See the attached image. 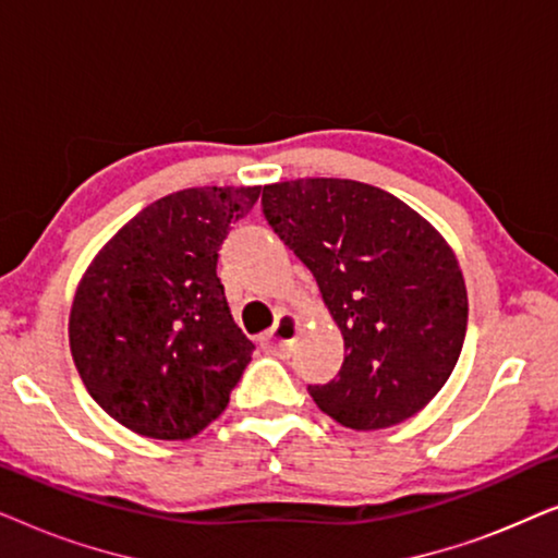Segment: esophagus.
<instances>
[{
	"mask_svg": "<svg viewBox=\"0 0 558 558\" xmlns=\"http://www.w3.org/2000/svg\"><path fill=\"white\" fill-rule=\"evenodd\" d=\"M296 332H300V319H296L294 315H289V312H284V315H279L277 325H274L262 340H264V345L271 350V353H287V348L292 345Z\"/></svg>",
	"mask_w": 558,
	"mask_h": 558,
	"instance_id": "34e87169",
	"label": "esophagus"
}]
</instances>
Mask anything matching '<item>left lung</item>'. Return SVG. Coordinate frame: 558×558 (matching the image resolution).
Returning <instances> with one entry per match:
<instances>
[{"mask_svg": "<svg viewBox=\"0 0 558 558\" xmlns=\"http://www.w3.org/2000/svg\"><path fill=\"white\" fill-rule=\"evenodd\" d=\"M264 216L317 279L345 340L338 378L310 386L355 432L407 422L452 376L468 289L429 220L386 190L340 178L264 185Z\"/></svg>", "mask_w": 558, "mask_h": 558, "instance_id": "8db88e82", "label": "left lung"}]
</instances>
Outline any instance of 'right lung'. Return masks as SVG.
<instances>
[{
  "label": "right lung",
  "instance_id": "right-lung-1",
  "mask_svg": "<svg viewBox=\"0 0 558 558\" xmlns=\"http://www.w3.org/2000/svg\"><path fill=\"white\" fill-rule=\"evenodd\" d=\"M262 187H187L129 220L75 289L68 338L88 393L149 439L223 414L254 353L228 310L218 251Z\"/></svg>",
  "mask_w": 558,
  "mask_h": 558
}]
</instances>
